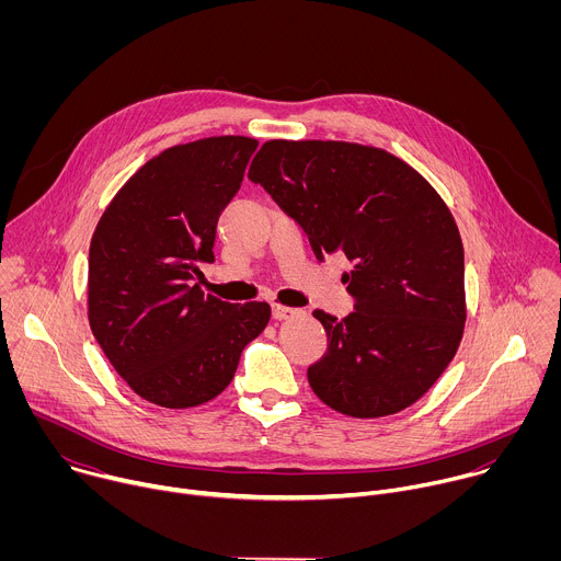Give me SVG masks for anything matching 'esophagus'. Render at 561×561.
Segmentation results:
<instances>
[{"mask_svg": "<svg viewBox=\"0 0 561 561\" xmlns=\"http://www.w3.org/2000/svg\"><path fill=\"white\" fill-rule=\"evenodd\" d=\"M301 310L297 308H290V306H282V304H273V319H277V322H284V319H293L295 314H299Z\"/></svg>", "mask_w": 561, "mask_h": 561, "instance_id": "34e87169", "label": "esophagus"}]
</instances>
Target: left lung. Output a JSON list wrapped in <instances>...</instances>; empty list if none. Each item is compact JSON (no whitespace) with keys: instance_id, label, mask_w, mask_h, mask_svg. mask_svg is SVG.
Returning <instances> with one entry per match:
<instances>
[{"instance_id":"1","label":"left lung","mask_w":561,"mask_h":561,"mask_svg":"<svg viewBox=\"0 0 561 561\" xmlns=\"http://www.w3.org/2000/svg\"><path fill=\"white\" fill-rule=\"evenodd\" d=\"M249 180L293 217L319 262L344 253L355 310H324L329 351L308 368L333 411L399 413L439 379L463 335V247L437 191L402 159L351 141L271 139Z\"/></svg>"}]
</instances>
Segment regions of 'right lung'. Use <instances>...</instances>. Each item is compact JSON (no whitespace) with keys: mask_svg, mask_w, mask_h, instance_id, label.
<instances>
[{"mask_svg":"<svg viewBox=\"0 0 561 561\" xmlns=\"http://www.w3.org/2000/svg\"><path fill=\"white\" fill-rule=\"evenodd\" d=\"M257 139L167 148L119 188L89 251V322L122 379L150 404L191 409L234 377L268 324L266 301L228 304L193 277L215 262L217 219L242 186Z\"/></svg>","mask_w":561,"mask_h":561,"instance_id":"right-lung-1","label":"right lung"}]
</instances>
